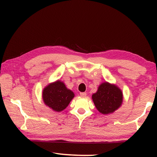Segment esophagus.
I'll return each instance as SVG.
<instances>
[{
    "label": "esophagus",
    "mask_w": 157,
    "mask_h": 157,
    "mask_svg": "<svg viewBox=\"0 0 157 157\" xmlns=\"http://www.w3.org/2000/svg\"><path fill=\"white\" fill-rule=\"evenodd\" d=\"M80 95L82 97H86V93H85V92H82V93H80Z\"/></svg>",
    "instance_id": "1"
}]
</instances>
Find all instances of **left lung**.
Returning <instances> with one entry per match:
<instances>
[{
	"label": "left lung",
	"instance_id": "8db88e82",
	"mask_svg": "<svg viewBox=\"0 0 157 157\" xmlns=\"http://www.w3.org/2000/svg\"><path fill=\"white\" fill-rule=\"evenodd\" d=\"M94 105L102 114L111 113L121 107L123 102V93L118 86L109 82H103L95 94L92 95Z\"/></svg>",
	"mask_w": 157,
	"mask_h": 157
}]
</instances>
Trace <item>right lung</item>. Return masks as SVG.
Returning a JSON list of instances; mask_svg holds the SVG:
<instances>
[{
	"instance_id": "1",
	"label": "right lung",
	"mask_w": 157,
	"mask_h": 157,
	"mask_svg": "<svg viewBox=\"0 0 157 157\" xmlns=\"http://www.w3.org/2000/svg\"><path fill=\"white\" fill-rule=\"evenodd\" d=\"M74 96V93L66 88L64 83L60 80L49 84L44 89L42 94L44 104L57 112L65 109Z\"/></svg>"
}]
</instances>
